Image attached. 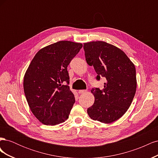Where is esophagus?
Returning a JSON list of instances; mask_svg holds the SVG:
<instances>
[{"instance_id": "obj_1", "label": "esophagus", "mask_w": 158, "mask_h": 158, "mask_svg": "<svg viewBox=\"0 0 158 158\" xmlns=\"http://www.w3.org/2000/svg\"><path fill=\"white\" fill-rule=\"evenodd\" d=\"M86 92H87V91L85 90V89H81V90H78V94H84V93H85Z\"/></svg>"}]
</instances>
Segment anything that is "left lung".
Listing matches in <instances>:
<instances>
[{
  "instance_id": "1",
  "label": "left lung",
  "mask_w": 158,
  "mask_h": 158,
  "mask_svg": "<svg viewBox=\"0 0 158 158\" xmlns=\"http://www.w3.org/2000/svg\"><path fill=\"white\" fill-rule=\"evenodd\" d=\"M87 63L98 76L106 78L104 88L91 90L95 98L87 113L94 120L109 124L121 118L131 106L136 93L135 64L121 49L103 41L84 44Z\"/></svg>"
}]
</instances>
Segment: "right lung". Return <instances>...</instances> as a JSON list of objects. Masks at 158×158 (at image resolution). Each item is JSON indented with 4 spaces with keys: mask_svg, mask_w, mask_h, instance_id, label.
I'll list each match as a JSON object with an SVG mask.
<instances>
[{
    "mask_svg": "<svg viewBox=\"0 0 158 158\" xmlns=\"http://www.w3.org/2000/svg\"><path fill=\"white\" fill-rule=\"evenodd\" d=\"M83 45L59 41L41 49L33 57L23 78L28 106L40 122L56 125L65 121L75 102L68 84L67 66Z\"/></svg>",
    "mask_w": 158,
    "mask_h": 158,
    "instance_id": "add662e5",
    "label": "right lung"
}]
</instances>
